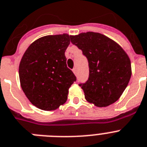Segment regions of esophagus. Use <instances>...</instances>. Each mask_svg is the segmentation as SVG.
Segmentation results:
<instances>
[{
    "instance_id": "1",
    "label": "esophagus",
    "mask_w": 147,
    "mask_h": 147,
    "mask_svg": "<svg viewBox=\"0 0 147 147\" xmlns=\"http://www.w3.org/2000/svg\"><path fill=\"white\" fill-rule=\"evenodd\" d=\"M73 72H74V74H76V73H77V71H76V67H74V68L73 69Z\"/></svg>"
}]
</instances>
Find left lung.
I'll use <instances>...</instances> for the list:
<instances>
[{
	"mask_svg": "<svg viewBox=\"0 0 147 147\" xmlns=\"http://www.w3.org/2000/svg\"><path fill=\"white\" fill-rule=\"evenodd\" d=\"M71 41L82 50L89 64V78L80 84L88 102L99 108L115 102L131 76V61L116 41L99 32H81Z\"/></svg>",
	"mask_w": 147,
	"mask_h": 147,
	"instance_id": "obj_1",
	"label": "left lung"
}]
</instances>
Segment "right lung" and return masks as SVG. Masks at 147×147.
I'll list each match as a JSON object with an SVG mask.
<instances>
[{"instance_id": "add662e5", "label": "right lung", "mask_w": 147, "mask_h": 147, "mask_svg": "<svg viewBox=\"0 0 147 147\" xmlns=\"http://www.w3.org/2000/svg\"><path fill=\"white\" fill-rule=\"evenodd\" d=\"M70 37L63 33L39 38L29 46L20 61L21 88L30 102L44 111L62 106L76 80L66 65L65 52Z\"/></svg>"}]
</instances>
